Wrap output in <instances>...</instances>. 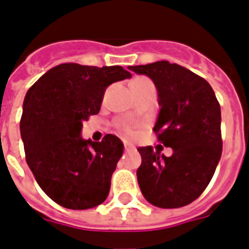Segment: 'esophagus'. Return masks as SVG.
<instances>
[{
	"label": "esophagus",
	"mask_w": 249,
	"mask_h": 249,
	"mask_svg": "<svg viewBox=\"0 0 249 249\" xmlns=\"http://www.w3.org/2000/svg\"><path fill=\"white\" fill-rule=\"evenodd\" d=\"M124 149L126 151V152H129V151H134L135 147L131 143H128V142H124Z\"/></svg>",
	"instance_id": "obj_1"
}]
</instances>
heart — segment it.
Here are the masks:
<instances>
[{
  "label": "heart",
  "instance_id": "1",
  "mask_svg": "<svg viewBox=\"0 0 249 249\" xmlns=\"http://www.w3.org/2000/svg\"><path fill=\"white\" fill-rule=\"evenodd\" d=\"M143 79L145 78H137L134 79L133 82H138V80H143ZM118 128L120 129L121 131H124L125 134H130L131 133V126L128 124V123H125V121H120V123H118Z\"/></svg>",
  "mask_w": 249,
  "mask_h": 249
}]
</instances>
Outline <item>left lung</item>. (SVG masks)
Returning a JSON list of instances; mask_svg holds the SVG:
<instances>
[{
  "mask_svg": "<svg viewBox=\"0 0 249 249\" xmlns=\"http://www.w3.org/2000/svg\"><path fill=\"white\" fill-rule=\"evenodd\" d=\"M152 79L161 106L153 128L157 139L173 148L160 156L151 145L139 147L137 178L142 195L161 209H178L197 199L211 181L221 157V111L207 80L169 61L129 66Z\"/></svg>",
  "mask_w": 249,
  "mask_h": 249,
  "instance_id": "1",
  "label": "left lung"
}]
</instances>
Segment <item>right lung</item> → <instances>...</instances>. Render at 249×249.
<instances>
[{
    "label": "right lung",
    "instance_id": "1",
    "mask_svg": "<svg viewBox=\"0 0 249 249\" xmlns=\"http://www.w3.org/2000/svg\"><path fill=\"white\" fill-rule=\"evenodd\" d=\"M130 76L121 66L70 62L50 69L26 92L20 119L26 163L57 205L87 210L108 196L124 145L112 134L102 142L84 141L80 131L100 112L107 87Z\"/></svg>",
    "mask_w": 249,
    "mask_h": 249
}]
</instances>
